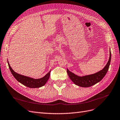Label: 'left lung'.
Segmentation results:
<instances>
[{
    "label": "left lung",
    "mask_w": 120,
    "mask_h": 120,
    "mask_svg": "<svg viewBox=\"0 0 120 120\" xmlns=\"http://www.w3.org/2000/svg\"><path fill=\"white\" fill-rule=\"evenodd\" d=\"M111 58V53L110 50V57L107 64L102 70L95 74L80 77L70 72L67 69L68 75L70 79L76 85L83 87H90L99 82L105 76L109 69Z\"/></svg>",
    "instance_id": "obj_1"
}]
</instances>
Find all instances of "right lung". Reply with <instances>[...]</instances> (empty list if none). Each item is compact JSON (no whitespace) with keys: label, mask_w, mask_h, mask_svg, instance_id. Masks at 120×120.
<instances>
[{"label":"right lung","mask_w":120,"mask_h":120,"mask_svg":"<svg viewBox=\"0 0 120 120\" xmlns=\"http://www.w3.org/2000/svg\"><path fill=\"white\" fill-rule=\"evenodd\" d=\"M7 62L10 71L12 74L13 75V76H14V77L19 82L28 87L38 88L40 87H41L45 85L47 81L48 80L49 78L50 71L49 72L43 77L38 79H34L32 78L23 76V75H21L14 71L11 67L8 61H7Z\"/></svg>","instance_id":"obj_1"}]
</instances>
